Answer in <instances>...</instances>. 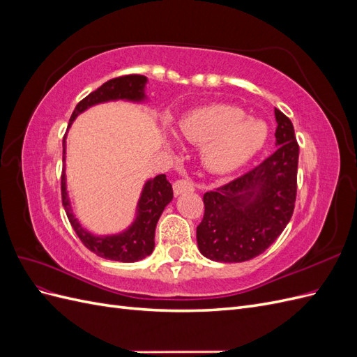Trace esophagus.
Instances as JSON below:
<instances>
[{"label":"esophagus","instance_id":"obj_1","mask_svg":"<svg viewBox=\"0 0 357 357\" xmlns=\"http://www.w3.org/2000/svg\"><path fill=\"white\" fill-rule=\"evenodd\" d=\"M172 189H174V195L178 197L181 193H188V192H193L195 190V186H193V183L189 180H177L174 185H172Z\"/></svg>","mask_w":357,"mask_h":357}]
</instances>
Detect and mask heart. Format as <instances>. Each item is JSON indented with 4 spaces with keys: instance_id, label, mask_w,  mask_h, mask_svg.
Here are the masks:
<instances>
[{
    "instance_id": "1",
    "label": "heart",
    "mask_w": 357,
    "mask_h": 357,
    "mask_svg": "<svg viewBox=\"0 0 357 357\" xmlns=\"http://www.w3.org/2000/svg\"><path fill=\"white\" fill-rule=\"evenodd\" d=\"M178 135L202 144L201 158L208 171L228 174L261 152L268 139V125L261 119L247 117L240 107L211 104L183 116ZM165 139L169 146L177 144L176 135Z\"/></svg>"
}]
</instances>
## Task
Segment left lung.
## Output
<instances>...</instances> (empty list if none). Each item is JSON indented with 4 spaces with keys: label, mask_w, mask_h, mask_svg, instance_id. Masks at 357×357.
<instances>
[{
    "label": "left lung",
    "mask_w": 357,
    "mask_h": 357,
    "mask_svg": "<svg viewBox=\"0 0 357 357\" xmlns=\"http://www.w3.org/2000/svg\"><path fill=\"white\" fill-rule=\"evenodd\" d=\"M274 114L275 152L247 174L204 195L197 241L210 261H250L278 238L291 218L299 147L290 119L277 109Z\"/></svg>",
    "instance_id": "1"
}]
</instances>
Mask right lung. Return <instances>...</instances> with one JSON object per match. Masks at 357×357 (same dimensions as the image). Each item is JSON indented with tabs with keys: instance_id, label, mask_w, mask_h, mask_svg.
Here are the masks:
<instances>
[{
	"instance_id": "right-lung-1",
	"label": "right lung",
	"mask_w": 357,
	"mask_h": 357,
	"mask_svg": "<svg viewBox=\"0 0 357 357\" xmlns=\"http://www.w3.org/2000/svg\"><path fill=\"white\" fill-rule=\"evenodd\" d=\"M147 77L138 74L123 75V77L112 79L101 84L98 89L91 92L84 100H82L71 114L70 123L63 137V169L61 178L62 204L73 229L77 234L82 243L93 252L96 256L110 259L117 262H137L152 255L155 248V229L162 211L172 201V186L167 180L165 174L147 178L139 193V198L135 207V215L131 225L121 232L98 235L83 228L79 219L75 218L71 207V199L67 189V174H66V155H67V134L75 117L86 112L93 105L112 102V101H126L134 104H144L149 101L146 95Z\"/></svg>"
}]
</instances>
